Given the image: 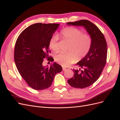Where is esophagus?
I'll use <instances>...</instances> for the list:
<instances>
[{
    "instance_id": "34e87169",
    "label": "esophagus",
    "mask_w": 120,
    "mask_h": 120,
    "mask_svg": "<svg viewBox=\"0 0 120 120\" xmlns=\"http://www.w3.org/2000/svg\"><path fill=\"white\" fill-rule=\"evenodd\" d=\"M66 70V68L63 67V71H65Z\"/></svg>"
}]
</instances>
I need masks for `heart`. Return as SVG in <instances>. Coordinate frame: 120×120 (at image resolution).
<instances>
[{
	"mask_svg": "<svg viewBox=\"0 0 120 120\" xmlns=\"http://www.w3.org/2000/svg\"><path fill=\"white\" fill-rule=\"evenodd\" d=\"M64 39L70 42L67 53H60L54 57V60L64 67H68L78 60L83 59L91 49L93 41L88 34L83 33L82 30L74 27H66L60 32ZM59 36L53 35L49 42L50 48L53 52H57L59 50L58 43Z\"/></svg>",
	"mask_w": 120,
	"mask_h": 120,
	"instance_id": "heart-1",
	"label": "heart"
}]
</instances>
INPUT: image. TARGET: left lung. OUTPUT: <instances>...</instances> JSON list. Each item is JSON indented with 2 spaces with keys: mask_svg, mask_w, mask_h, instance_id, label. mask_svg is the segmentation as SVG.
Masks as SVG:
<instances>
[{
  "mask_svg": "<svg viewBox=\"0 0 120 120\" xmlns=\"http://www.w3.org/2000/svg\"><path fill=\"white\" fill-rule=\"evenodd\" d=\"M67 24L83 26L92 38V46L90 52L77 64L79 69L72 70L74 77L68 80V84L74 88H85L96 82L101 74L106 64L107 42L99 28L88 20H81Z\"/></svg>",
  "mask_w": 120,
  "mask_h": 120,
  "instance_id": "8db88e82",
  "label": "left lung"
}]
</instances>
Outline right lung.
<instances>
[{"instance_id": "obj_1", "label": "right lung", "mask_w": 120, "mask_h": 120, "mask_svg": "<svg viewBox=\"0 0 120 120\" xmlns=\"http://www.w3.org/2000/svg\"><path fill=\"white\" fill-rule=\"evenodd\" d=\"M59 25L32 24L22 31L16 40L14 57L17 68L28 85L34 90L49 88L55 75L62 71V67L56 63L50 67L42 66L43 59L50 57L49 42Z\"/></svg>"}]
</instances>
